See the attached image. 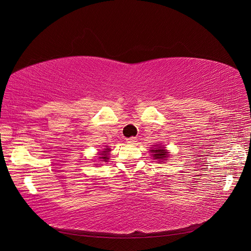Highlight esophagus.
Listing matches in <instances>:
<instances>
[{
    "instance_id": "obj_1",
    "label": "esophagus",
    "mask_w": 251,
    "mask_h": 251,
    "mask_svg": "<svg viewBox=\"0 0 251 251\" xmlns=\"http://www.w3.org/2000/svg\"><path fill=\"white\" fill-rule=\"evenodd\" d=\"M126 143L128 144H134L137 139H136V137H130V138H126Z\"/></svg>"
}]
</instances>
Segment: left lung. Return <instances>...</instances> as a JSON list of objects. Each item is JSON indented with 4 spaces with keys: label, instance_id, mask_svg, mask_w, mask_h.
Returning <instances> with one entry per match:
<instances>
[{
    "label": "left lung",
    "instance_id": "left-lung-1",
    "mask_svg": "<svg viewBox=\"0 0 251 251\" xmlns=\"http://www.w3.org/2000/svg\"><path fill=\"white\" fill-rule=\"evenodd\" d=\"M155 147L157 148L156 149L151 148V153H153L151 154L153 159L158 160L159 162H164L165 160H168L170 155H169V151L164 149V147L163 146H155Z\"/></svg>",
    "mask_w": 251,
    "mask_h": 251
}]
</instances>
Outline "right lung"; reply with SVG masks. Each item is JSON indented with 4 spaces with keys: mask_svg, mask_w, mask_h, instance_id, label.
I'll return each mask as SVG.
<instances>
[{
    "mask_svg": "<svg viewBox=\"0 0 251 251\" xmlns=\"http://www.w3.org/2000/svg\"><path fill=\"white\" fill-rule=\"evenodd\" d=\"M111 151V149H103V151H100V154H98V155H100L98 158H100L101 161L107 162L108 159H109V151Z\"/></svg>",
    "mask_w": 251,
    "mask_h": 251,
    "instance_id": "right-lung-1",
    "label": "right lung"
}]
</instances>
